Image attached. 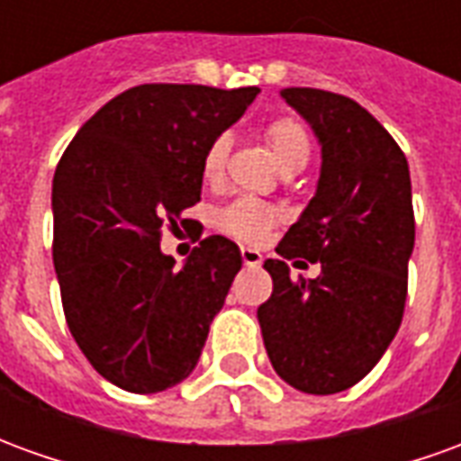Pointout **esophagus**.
I'll use <instances>...</instances> for the list:
<instances>
[{
	"label": "esophagus",
	"mask_w": 461,
	"mask_h": 461,
	"mask_svg": "<svg viewBox=\"0 0 461 461\" xmlns=\"http://www.w3.org/2000/svg\"><path fill=\"white\" fill-rule=\"evenodd\" d=\"M241 261H244V267H259L261 254L257 249H249V247H241Z\"/></svg>",
	"instance_id": "obj_1"
}]
</instances>
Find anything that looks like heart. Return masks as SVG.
<instances>
[{
    "label": "heart",
    "mask_w": 461,
    "mask_h": 461,
    "mask_svg": "<svg viewBox=\"0 0 461 461\" xmlns=\"http://www.w3.org/2000/svg\"><path fill=\"white\" fill-rule=\"evenodd\" d=\"M264 140L269 145L271 155L276 158L284 172L303 170L311 160V132L306 122L294 115H281L264 128ZM231 140L230 135H217L207 145L204 158H202V177L207 182H220L227 158H230ZM281 221V212L271 207L267 202L240 197L221 207L217 214V227L234 240L257 244L269 234Z\"/></svg>",
    "instance_id": "heart-1"
}]
</instances>
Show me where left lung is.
<instances>
[{
	"label": "left lung",
	"mask_w": 461,
	"mask_h": 461,
	"mask_svg": "<svg viewBox=\"0 0 461 461\" xmlns=\"http://www.w3.org/2000/svg\"><path fill=\"white\" fill-rule=\"evenodd\" d=\"M323 152L316 197L279 241L284 259L321 261L313 281L267 259L271 299L259 306L274 370L309 395L353 387L395 339L407 299L415 212L405 152L353 98L321 88L281 91Z\"/></svg>",
	"instance_id": "obj_1"
}]
</instances>
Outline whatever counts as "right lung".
Masks as SVG:
<instances>
[{
	"mask_svg": "<svg viewBox=\"0 0 461 461\" xmlns=\"http://www.w3.org/2000/svg\"><path fill=\"white\" fill-rule=\"evenodd\" d=\"M259 88L142 84L91 115L54 172V267L71 336L128 393L190 375L212 319L241 269L240 247L212 234L182 269L160 251L200 202L202 158Z\"/></svg>",
	"mask_w": 461,
	"mask_h": 461,
	"instance_id": "1",
	"label": "right lung"
}]
</instances>
